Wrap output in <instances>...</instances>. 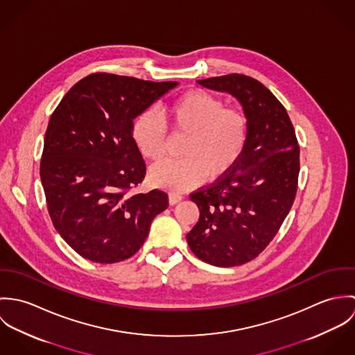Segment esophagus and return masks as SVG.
I'll return each mask as SVG.
<instances>
[{"mask_svg": "<svg viewBox=\"0 0 355 355\" xmlns=\"http://www.w3.org/2000/svg\"><path fill=\"white\" fill-rule=\"evenodd\" d=\"M182 200H183V196H180V194H175V193L169 194V203L171 205H176V203L180 202Z\"/></svg>", "mask_w": 355, "mask_h": 355, "instance_id": "34e87169", "label": "esophagus"}]
</instances>
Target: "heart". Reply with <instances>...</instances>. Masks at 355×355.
<instances>
[{
    "label": "heart",
    "instance_id": "heart-1",
    "mask_svg": "<svg viewBox=\"0 0 355 355\" xmlns=\"http://www.w3.org/2000/svg\"><path fill=\"white\" fill-rule=\"evenodd\" d=\"M173 135H187L179 161L153 166L150 183L175 193L228 176L242 159L249 142L245 113L205 90H191L165 109ZM132 141L146 159L158 162L166 152V134L153 112H144L132 124Z\"/></svg>",
    "mask_w": 355,
    "mask_h": 355
}]
</instances>
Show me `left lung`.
Returning <instances> with one entry per match:
<instances>
[{"mask_svg":"<svg viewBox=\"0 0 355 355\" xmlns=\"http://www.w3.org/2000/svg\"><path fill=\"white\" fill-rule=\"evenodd\" d=\"M197 82L242 103L249 142L228 176L191 193L200 220L187 243L210 265L238 266L262 253L287 217L298 189L300 145L286 107L261 82L241 73Z\"/></svg>","mask_w":355,"mask_h":355,"instance_id":"left-lung-1","label":"left lung"}]
</instances>
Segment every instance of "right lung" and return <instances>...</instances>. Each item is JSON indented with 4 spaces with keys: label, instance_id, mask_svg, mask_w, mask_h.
<instances>
[{
    "label": "right lung",
    "instance_id": "right-lung-1",
    "mask_svg": "<svg viewBox=\"0 0 355 355\" xmlns=\"http://www.w3.org/2000/svg\"><path fill=\"white\" fill-rule=\"evenodd\" d=\"M178 85L98 72L54 109L40 175L54 228L83 258L114 263L132 257L168 207L161 190L134 191L146 164L131 131L134 119Z\"/></svg>",
    "mask_w": 355,
    "mask_h": 355
}]
</instances>
